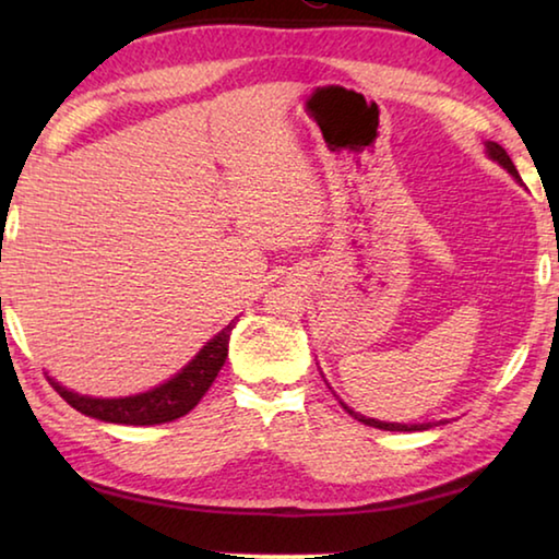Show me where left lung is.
<instances>
[{
	"instance_id": "8db88e82",
	"label": "left lung",
	"mask_w": 559,
	"mask_h": 559,
	"mask_svg": "<svg viewBox=\"0 0 559 559\" xmlns=\"http://www.w3.org/2000/svg\"><path fill=\"white\" fill-rule=\"evenodd\" d=\"M486 153H488V157L493 159V163H498L500 167L503 169H508L510 175H513V179H518L520 182V175H518V169H515V165H513V159L508 157V153L503 147H500L498 143H486ZM330 386V384H328ZM330 390H333V386H330ZM335 394V392H333ZM337 396V394H335ZM340 404H343V409L349 414V416H355L357 421H362V424H367V427H374V429H384V431H427V429H431V427H439V424H443V421H427V424H396V421H380V419H370V416H365V414H359V412H353L349 409V406L340 400Z\"/></svg>"
}]
</instances>
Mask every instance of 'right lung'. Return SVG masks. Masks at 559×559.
Here are the masks:
<instances>
[{
  "instance_id": "right-lung-1",
  "label": "right lung",
  "mask_w": 559,
  "mask_h": 559,
  "mask_svg": "<svg viewBox=\"0 0 559 559\" xmlns=\"http://www.w3.org/2000/svg\"><path fill=\"white\" fill-rule=\"evenodd\" d=\"M234 325L236 320L222 328L175 377H169L167 382L147 392L130 396H88L66 390L53 377H49V382L75 412L93 416L98 421L126 424V427H155V424L175 421L187 412H192L216 380V374L226 362V355H229Z\"/></svg>"
}]
</instances>
